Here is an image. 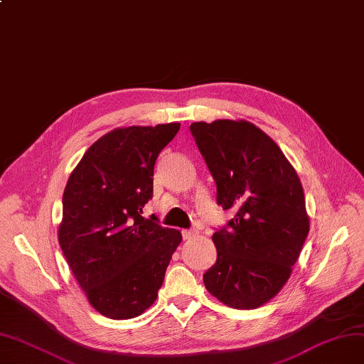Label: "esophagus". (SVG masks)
Instances as JSON below:
<instances>
[{
  "label": "esophagus",
  "mask_w": 364,
  "mask_h": 364,
  "mask_svg": "<svg viewBox=\"0 0 364 364\" xmlns=\"http://www.w3.org/2000/svg\"><path fill=\"white\" fill-rule=\"evenodd\" d=\"M197 235L196 230H182V237L186 241V240H191V237H194Z\"/></svg>",
  "instance_id": "34e87169"
}]
</instances>
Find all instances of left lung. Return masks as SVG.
<instances>
[{
  "mask_svg": "<svg viewBox=\"0 0 364 364\" xmlns=\"http://www.w3.org/2000/svg\"><path fill=\"white\" fill-rule=\"evenodd\" d=\"M217 183V202L235 209L229 229L212 236L217 262L206 289L232 309L268 303L289 280L310 221L301 181L269 135L247 120L191 123Z\"/></svg>",
  "mask_w": 364,
  "mask_h": 364,
  "instance_id": "8db88e82",
  "label": "left lung"
}]
</instances>
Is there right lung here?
Segmentation results:
<instances>
[{
    "label": "right lung",
    "mask_w": 364,
    "mask_h": 364,
    "mask_svg": "<svg viewBox=\"0 0 364 364\" xmlns=\"http://www.w3.org/2000/svg\"><path fill=\"white\" fill-rule=\"evenodd\" d=\"M181 123L116 128L95 141L63 194L58 242L87 299L109 319H131L155 303L176 229L144 218L154 167Z\"/></svg>",
    "instance_id": "add662e5"
}]
</instances>
